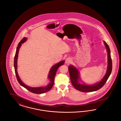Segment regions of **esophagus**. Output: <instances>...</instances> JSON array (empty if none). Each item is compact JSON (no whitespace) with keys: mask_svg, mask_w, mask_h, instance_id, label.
Segmentation results:
<instances>
[{"mask_svg":"<svg viewBox=\"0 0 121 121\" xmlns=\"http://www.w3.org/2000/svg\"><path fill=\"white\" fill-rule=\"evenodd\" d=\"M72 61V59L71 58H68L66 59V61H65V63L66 64H69L71 62V61Z\"/></svg>","mask_w":121,"mask_h":121,"instance_id":"1","label":"esophagus"}]
</instances>
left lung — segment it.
Masks as SVG:
<instances>
[{"label": "left lung", "mask_w": 121, "mask_h": 121, "mask_svg": "<svg viewBox=\"0 0 121 121\" xmlns=\"http://www.w3.org/2000/svg\"><path fill=\"white\" fill-rule=\"evenodd\" d=\"M104 41L108 53V67L106 73L102 80L92 84H87L82 80L78 69L73 65H70L69 71L71 83L75 89L82 92H92L98 90L104 86L108 79L112 70V61L109 47L106 42ZM82 82L81 83L80 82Z\"/></svg>", "instance_id": "1"}]
</instances>
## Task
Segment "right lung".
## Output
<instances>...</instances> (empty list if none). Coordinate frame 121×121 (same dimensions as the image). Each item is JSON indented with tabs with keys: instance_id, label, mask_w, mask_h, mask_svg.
<instances>
[{
	"instance_id": "right-lung-1",
	"label": "right lung",
	"mask_w": 121,
	"mask_h": 121,
	"mask_svg": "<svg viewBox=\"0 0 121 121\" xmlns=\"http://www.w3.org/2000/svg\"><path fill=\"white\" fill-rule=\"evenodd\" d=\"M27 40V38L26 37H24L21 41L18 43L16 48V53L14 57V67L15 72L17 81L18 82L20 85L23 86L31 92L34 93H36V94H42V93L47 92L52 88L54 82V78H55V77L58 68L60 67L61 66H62L64 64L65 60H63L58 62V63L53 65L51 67L48 77V79L49 81V82H48L47 85H46L45 86H39V87H31V86L26 85L24 83H23V81L21 80L19 75H18L17 72V60L19 50L22 45V44L25 43Z\"/></svg>"
}]
</instances>
